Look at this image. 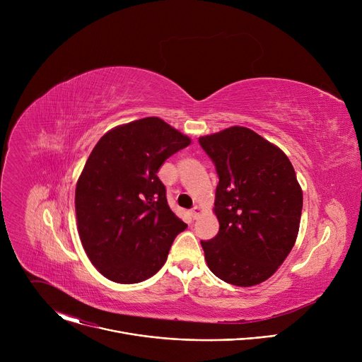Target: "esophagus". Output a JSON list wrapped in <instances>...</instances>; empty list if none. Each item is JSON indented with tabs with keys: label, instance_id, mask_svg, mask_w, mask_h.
Masks as SVG:
<instances>
[{
	"label": "esophagus",
	"instance_id": "esophagus-1",
	"mask_svg": "<svg viewBox=\"0 0 362 362\" xmlns=\"http://www.w3.org/2000/svg\"><path fill=\"white\" fill-rule=\"evenodd\" d=\"M202 211H203V208L200 204H196L194 208L192 209V216H193V219H197L199 216H200V214H202Z\"/></svg>",
	"mask_w": 362,
	"mask_h": 362
}]
</instances>
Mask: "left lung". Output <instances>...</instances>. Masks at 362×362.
Segmentation results:
<instances>
[{"label": "left lung", "instance_id": "8db88e82", "mask_svg": "<svg viewBox=\"0 0 362 362\" xmlns=\"http://www.w3.org/2000/svg\"><path fill=\"white\" fill-rule=\"evenodd\" d=\"M216 166L214 212L218 235L204 242V259L222 281L253 286L269 279L295 245L302 189L286 154L247 127L199 137Z\"/></svg>", "mask_w": 362, "mask_h": 362}]
</instances>
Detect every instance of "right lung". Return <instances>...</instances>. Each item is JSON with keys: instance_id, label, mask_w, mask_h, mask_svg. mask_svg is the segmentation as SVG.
<instances>
[{"instance_id": "add662e5", "label": "right lung", "mask_w": 362, "mask_h": 362, "mask_svg": "<svg viewBox=\"0 0 362 362\" xmlns=\"http://www.w3.org/2000/svg\"><path fill=\"white\" fill-rule=\"evenodd\" d=\"M190 141L162 119L144 117L109 130L94 146L77 180L76 216L83 247L103 276L139 284L165 265L187 225L169 208L158 170Z\"/></svg>"}]
</instances>
